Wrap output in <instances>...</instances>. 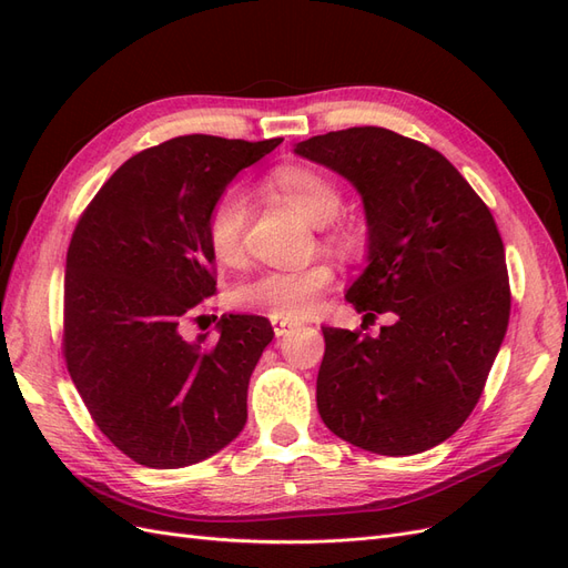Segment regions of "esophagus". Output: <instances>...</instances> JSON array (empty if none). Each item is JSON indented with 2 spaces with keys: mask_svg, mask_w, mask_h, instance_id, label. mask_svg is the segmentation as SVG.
<instances>
[{
  "mask_svg": "<svg viewBox=\"0 0 568 568\" xmlns=\"http://www.w3.org/2000/svg\"><path fill=\"white\" fill-rule=\"evenodd\" d=\"M270 322H272L274 336H286L291 329H296V326H298V322H294V320H277V317H272Z\"/></svg>",
  "mask_w": 568,
  "mask_h": 568,
  "instance_id": "1",
  "label": "esophagus"
}]
</instances>
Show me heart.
Instances as JSON below:
<instances>
[{
  "mask_svg": "<svg viewBox=\"0 0 568 568\" xmlns=\"http://www.w3.org/2000/svg\"><path fill=\"white\" fill-rule=\"evenodd\" d=\"M267 192L277 196L291 211L322 225L324 244L341 257H353L363 251V232L355 222L341 220L343 194L338 184L322 170L303 163H286L274 168L265 180ZM246 201L236 192L222 194L205 220V239L215 261L225 267H242L246 261L244 227ZM334 267L320 261L301 270L263 272L242 282L232 291V303L242 311H257L277 320H298L313 311L317 298L334 286Z\"/></svg>",
  "mask_w": 568,
  "mask_h": 568,
  "instance_id": "obj_1",
  "label": "heart"
}]
</instances>
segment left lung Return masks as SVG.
Returning <instances> with one entry per match:
<instances>
[{
    "label": "left lung",
    "instance_id": "8db88e82",
    "mask_svg": "<svg viewBox=\"0 0 568 568\" xmlns=\"http://www.w3.org/2000/svg\"><path fill=\"white\" fill-rule=\"evenodd\" d=\"M298 156L351 180L369 225V265L346 301L376 338L322 326L317 409L338 438L417 455L450 438L484 393L509 324L511 291L493 213L459 170L386 128L311 136Z\"/></svg>",
    "mask_w": 568,
    "mask_h": 568
}]
</instances>
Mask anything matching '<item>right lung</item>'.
Segmentation results:
<instances>
[{"mask_svg":"<svg viewBox=\"0 0 568 568\" xmlns=\"http://www.w3.org/2000/svg\"><path fill=\"white\" fill-rule=\"evenodd\" d=\"M280 144L175 136L120 165L78 220L63 282L65 367L99 432L136 464H196L246 424L270 322L222 315L213 341H189L184 326L215 294L213 203Z\"/></svg>","mask_w":568,"mask_h":568,"instance_id":"obj_1","label":"right lung"}]
</instances>
